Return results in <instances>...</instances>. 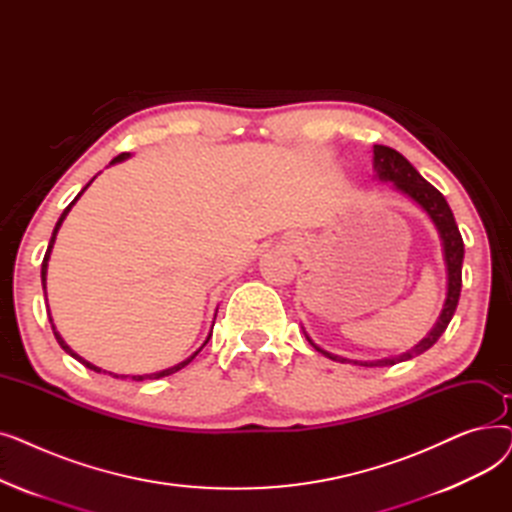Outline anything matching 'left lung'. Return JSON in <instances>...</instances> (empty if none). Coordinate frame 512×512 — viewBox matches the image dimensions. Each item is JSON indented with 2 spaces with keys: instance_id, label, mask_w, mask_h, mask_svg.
<instances>
[{
  "instance_id": "left-lung-1",
  "label": "left lung",
  "mask_w": 512,
  "mask_h": 512,
  "mask_svg": "<svg viewBox=\"0 0 512 512\" xmlns=\"http://www.w3.org/2000/svg\"><path fill=\"white\" fill-rule=\"evenodd\" d=\"M373 168L378 172L380 180H390L396 184L398 191H402L405 195H409L415 203H419L429 218L434 220L436 228L440 230L442 236V245H444V259H446V267H448V294L444 301V309L436 321V326L432 328L415 348H411L409 353L394 357V359H382V361H348V359H340L332 353L321 351L319 346H315L309 336L307 340L315 346V351L324 353L328 359L332 361H340V363H353V365H363V367H388V365H396L402 361H409L421 353H425L427 348H432L438 338L446 332L450 319L456 311V305H459V297H461V284H463V257H465V245H463V236L459 232V226L454 222V215L450 205L446 203L444 195L438 191L436 186L429 184L411 164L402 157L396 149L386 147V145H373Z\"/></svg>"
}]
</instances>
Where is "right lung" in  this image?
Masks as SVG:
<instances>
[{
    "label": "right lung",
    "mask_w": 512,
    "mask_h": 512,
    "mask_svg": "<svg viewBox=\"0 0 512 512\" xmlns=\"http://www.w3.org/2000/svg\"><path fill=\"white\" fill-rule=\"evenodd\" d=\"M128 155H130V153H120L118 157H114V159H112V164H116V161H122V159H126ZM91 182H93V180H91ZM91 182H89V184H91ZM89 184H87V186H89ZM87 186H85V188H83V191H80V193H78V195L74 197V201H72V203H70V205H68V207L64 209V213L60 215V220H58L56 228H53V234H51V240H49V247H47V251H45V257H43V263H41V282H43V290H45V280H47V261H49V255H51V249H53V242H56V234H58V230H60L62 222L66 220V215H68V211L72 209V205H74V203L78 201V197H80V195H83V193L87 191ZM45 297H47V292H45ZM45 301H47V299H45ZM49 321H51V315H49ZM51 328H53V336H56V340L60 342V346L64 348V351H66L68 355H72V357H74L76 361H80V363H83L85 367H89V369H93V371L101 373V369H99V367L91 365L89 361H85L83 357H78V355H76V353L72 351V348H70V346H68V344H66V342L62 340V336H60V334L56 332V326H53V324H51ZM211 330H213V328H211ZM209 338H211V334L207 336V340L203 342V346H205V344L209 342ZM203 346H201V348H203ZM201 348H199V351H197L195 355H191V357H188L186 361H182V363H178V365H174V367H170V369H164V371H157V373H147V375H130V378H132L134 382H143V380H159V378H166V375H172V373H176L178 369H182V367H186L188 363H191V361H193V359H195V357H197V355L201 353ZM103 373H107V371H103ZM110 375H114V378H120V380L128 378V375H116V373H110Z\"/></svg>",
    "instance_id": "obj_1"
}]
</instances>
